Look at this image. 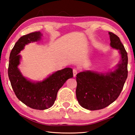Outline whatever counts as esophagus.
<instances>
[{
  "label": "esophagus",
  "mask_w": 135,
  "mask_h": 135,
  "mask_svg": "<svg viewBox=\"0 0 135 135\" xmlns=\"http://www.w3.org/2000/svg\"><path fill=\"white\" fill-rule=\"evenodd\" d=\"M73 76H74V77L76 76V75L77 74V69H76V68H74L73 70Z\"/></svg>",
  "instance_id": "obj_1"
}]
</instances>
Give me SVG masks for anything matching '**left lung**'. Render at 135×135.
Here are the masks:
<instances>
[{"mask_svg": "<svg viewBox=\"0 0 135 135\" xmlns=\"http://www.w3.org/2000/svg\"><path fill=\"white\" fill-rule=\"evenodd\" d=\"M110 46L118 51L120 61L113 71L102 73L83 71L77 74L76 97L83 108L93 111L105 108L117 99L127 77V54L120 38L109 32Z\"/></svg>", "mask_w": 135, "mask_h": 135, "instance_id": "left-lung-1", "label": "left lung"}]
</instances>
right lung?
I'll return each mask as SVG.
<instances>
[{
	"instance_id": "add662e5",
	"label": "right lung",
	"mask_w": 135,
	"mask_h": 135,
	"mask_svg": "<svg viewBox=\"0 0 135 135\" xmlns=\"http://www.w3.org/2000/svg\"><path fill=\"white\" fill-rule=\"evenodd\" d=\"M42 36L38 31L20 37L11 52L8 67L9 79L18 99L27 106L39 110L48 109L53 105L59 89L68 79L73 77L71 68L57 71L40 81H31L22 74L18 68L21 59L19 54L26 45L40 40Z\"/></svg>"
}]
</instances>
